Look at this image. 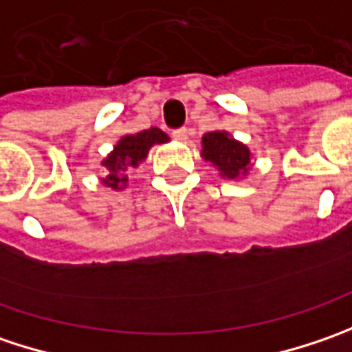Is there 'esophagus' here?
Instances as JSON below:
<instances>
[{
    "instance_id": "esophagus-1",
    "label": "esophagus",
    "mask_w": 352,
    "mask_h": 352,
    "mask_svg": "<svg viewBox=\"0 0 352 352\" xmlns=\"http://www.w3.org/2000/svg\"><path fill=\"white\" fill-rule=\"evenodd\" d=\"M173 138H175L177 142H187V130L185 128H177V130H173Z\"/></svg>"
}]
</instances>
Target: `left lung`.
<instances>
[{"label": "left lung", "mask_w": 352, "mask_h": 352, "mask_svg": "<svg viewBox=\"0 0 352 352\" xmlns=\"http://www.w3.org/2000/svg\"><path fill=\"white\" fill-rule=\"evenodd\" d=\"M203 157L214 163L222 175L234 179L248 171L250 151L224 131H208L203 138Z\"/></svg>", "instance_id": "1"}]
</instances>
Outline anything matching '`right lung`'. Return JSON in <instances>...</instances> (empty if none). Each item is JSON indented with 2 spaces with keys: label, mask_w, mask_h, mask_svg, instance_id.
<instances>
[{
  "label": "right lung",
  "mask_w": 352,
  "mask_h": 352,
  "mask_svg": "<svg viewBox=\"0 0 352 352\" xmlns=\"http://www.w3.org/2000/svg\"><path fill=\"white\" fill-rule=\"evenodd\" d=\"M165 142H167V133H163L160 128L144 130L135 135H124L114 147V151L104 160V167L110 171L104 183L112 189H122L126 177H120V171H124L126 167H138L140 161L146 160L149 147Z\"/></svg>",
  "instance_id": "1"
}]
</instances>
